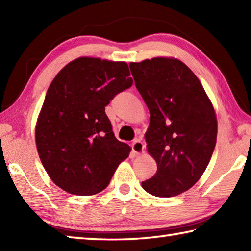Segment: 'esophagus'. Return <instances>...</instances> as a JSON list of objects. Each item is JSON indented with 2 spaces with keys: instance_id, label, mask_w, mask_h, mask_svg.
<instances>
[{
  "instance_id": "esophagus-1",
  "label": "esophagus",
  "mask_w": 251,
  "mask_h": 251,
  "mask_svg": "<svg viewBox=\"0 0 251 251\" xmlns=\"http://www.w3.org/2000/svg\"><path fill=\"white\" fill-rule=\"evenodd\" d=\"M131 147H133V151L135 154H142L144 152V144L139 139H134L133 143H131Z\"/></svg>"
}]
</instances>
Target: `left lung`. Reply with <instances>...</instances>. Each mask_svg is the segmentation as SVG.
Segmentation results:
<instances>
[{
	"label": "left lung",
	"mask_w": 251,
	"mask_h": 251,
	"mask_svg": "<svg viewBox=\"0 0 251 251\" xmlns=\"http://www.w3.org/2000/svg\"><path fill=\"white\" fill-rule=\"evenodd\" d=\"M151 114L145 134L157 172L142 182L148 194L174 197L196 184L217 139V117L201 80L181 61L154 57L129 64Z\"/></svg>",
	"instance_id": "1"
}]
</instances>
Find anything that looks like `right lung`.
<instances>
[{
    "label": "right lung",
    "mask_w": 251,
    "mask_h": 251,
    "mask_svg": "<svg viewBox=\"0 0 251 251\" xmlns=\"http://www.w3.org/2000/svg\"><path fill=\"white\" fill-rule=\"evenodd\" d=\"M128 65L78 57L50 83L35 126L40 159L66 193L92 196L104 190L130 147L113 133L105 106L133 84Z\"/></svg>",
    "instance_id": "right-lung-1"
}]
</instances>
